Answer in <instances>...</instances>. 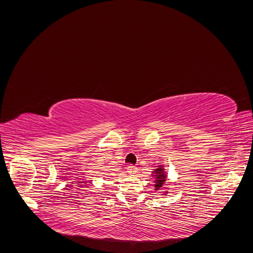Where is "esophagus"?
Instances as JSON below:
<instances>
[{"instance_id":"1","label":"esophagus","mask_w":253,"mask_h":253,"mask_svg":"<svg viewBox=\"0 0 253 253\" xmlns=\"http://www.w3.org/2000/svg\"><path fill=\"white\" fill-rule=\"evenodd\" d=\"M126 170H127V173L128 174H136L137 173V167H135V166H132V165H129L127 168H126Z\"/></svg>"}]
</instances>
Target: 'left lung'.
<instances>
[{
	"label": "left lung",
	"mask_w": 253,
	"mask_h": 253,
	"mask_svg": "<svg viewBox=\"0 0 253 253\" xmlns=\"http://www.w3.org/2000/svg\"><path fill=\"white\" fill-rule=\"evenodd\" d=\"M155 177V190H165L166 188V181H167V174L164 169V165H159L157 169L154 170L152 174ZM166 192L164 193V195Z\"/></svg>",
	"instance_id": "8db88e82"
}]
</instances>
